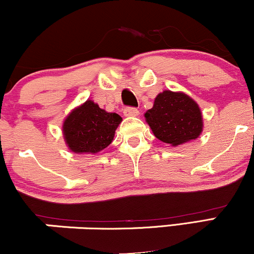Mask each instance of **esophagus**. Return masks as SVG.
<instances>
[{
    "instance_id": "esophagus-1",
    "label": "esophagus",
    "mask_w": 254,
    "mask_h": 254,
    "mask_svg": "<svg viewBox=\"0 0 254 254\" xmlns=\"http://www.w3.org/2000/svg\"><path fill=\"white\" fill-rule=\"evenodd\" d=\"M124 116H127V117H136L137 115H138V110L136 109V107H125L124 111H123Z\"/></svg>"
}]
</instances>
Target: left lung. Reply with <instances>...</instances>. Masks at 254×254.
I'll return each instance as SVG.
<instances>
[{"mask_svg":"<svg viewBox=\"0 0 254 254\" xmlns=\"http://www.w3.org/2000/svg\"><path fill=\"white\" fill-rule=\"evenodd\" d=\"M144 116L156 138L165 143L183 144L196 139L202 132L199 107L184 93L164 90L155 98L153 109Z\"/></svg>","mask_w":254,"mask_h":254,"instance_id":"8db88e82","label":"left lung"}]
</instances>
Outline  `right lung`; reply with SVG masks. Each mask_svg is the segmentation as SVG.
I'll return each mask as SVG.
<instances>
[{
    "instance_id": "right-lung-1",
    "label": "right lung",
    "mask_w": 254,
    "mask_h": 254,
    "mask_svg": "<svg viewBox=\"0 0 254 254\" xmlns=\"http://www.w3.org/2000/svg\"><path fill=\"white\" fill-rule=\"evenodd\" d=\"M121 122L122 117L117 113L106 112L87 100L64 121V138L74 153L95 154L111 144Z\"/></svg>"
}]
</instances>
